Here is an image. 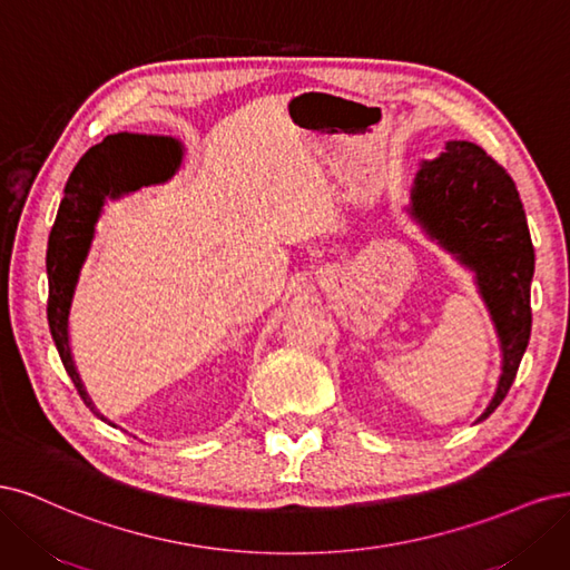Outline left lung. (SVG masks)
Returning a JSON list of instances; mask_svg holds the SVG:
<instances>
[{
    "instance_id": "left-lung-1",
    "label": "left lung",
    "mask_w": 570,
    "mask_h": 570,
    "mask_svg": "<svg viewBox=\"0 0 570 570\" xmlns=\"http://www.w3.org/2000/svg\"><path fill=\"white\" fill-rule=\"evenodd\" d=\"M412 215L475 272L502 341V376L488 410H498L517 379L530 338V279L535 269L525 213L502 165L471 141H448L426 160L412 189Z\"/></svg>"
}]
</instances>
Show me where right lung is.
I'll return each instance as SVG.
<instances>
[{
  "label": "right lung",
  "mask_w": 570,
  "mask_h": 570,
  "mask_svg": "<svg viewBox=\"0 0 570 570\" xmlns=\"http://www.w3.org/2000/svg\"><path fill=\"white\" fill-rule=\"evenodd\" d=\"M181 160V149L175 139L168 137H144V135H111L78 160L72 168L61 206L53 219L47 246V277H49V301L47 320L51 328V338L70 381L82 397L85 405L91 407L76 364L68 347V309L72 301V291L85 255L89 250L91 236H95V223L101 213L106 196H120L125 191H135L146 185H156L173 177ZM104 419V416H101ZM106 421V419H104Z\"/></svg>",
  "instance_id": "add662e5"
}]
</instances>
